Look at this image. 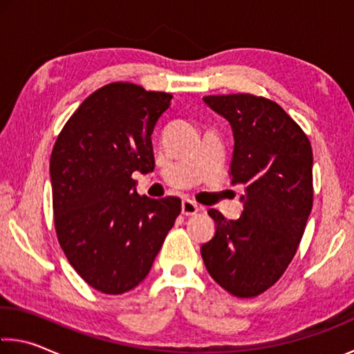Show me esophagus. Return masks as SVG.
I'll list each match as a JSON object with an SVG mask.
<instances>
[{
	"label": "esophagus",
	"instance_id": "34e87169",
	"mask_svg": "<svg viewBox=\"0 0 354 354\" xmlns=\"http://www.w3.org/2000/svg\"><path fill=\"white\" fill-rule=\"evenodd\" d=\"M198 205L195 203V201H192V200H183V203H181V212L184 216H194V214H197L198 212Z\"/></svg>",
	"mask_w": 354,
	"mask_h": 354
}]
</instances>
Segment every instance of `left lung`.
<instances>
[{
  "label": "left lung",
  "instance_id": "1",
  "mask_svg": "<svg viewBox=\"0 0 354 354\" xmlns=\"http://www.w3.org/2000/svg\"><path fill=\"white\" fill-rule=\"evenodd\" d=\"M230 122L233 184L244 209L228 221L209 209L216 234L201 245L209 276L238 298H254L282 277L298 250L313 203L310 142L282 106L254 94L206 96Z\"/></svg>",
  "mask_w": 354,
  "mask_h": 354
}]
</instances>
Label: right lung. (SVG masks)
<instances>
[{"label":"right lung","instance_id":"add662e5","mask_svg":"<svg viewBox=\"0 0 354 354\" xmlns=\"http://www.w3.org/2000/svg\"><path fill=\"white\" fill-rule=\"evenodd\" d=\"M171 94L116 82L69 118L50 157L55 228L88 285L105 295L136 288L181 212L178 197H140L133 171L154 170V126Z\"/></svg>","mask_w":354,"mask_h":354}]
</instances>
